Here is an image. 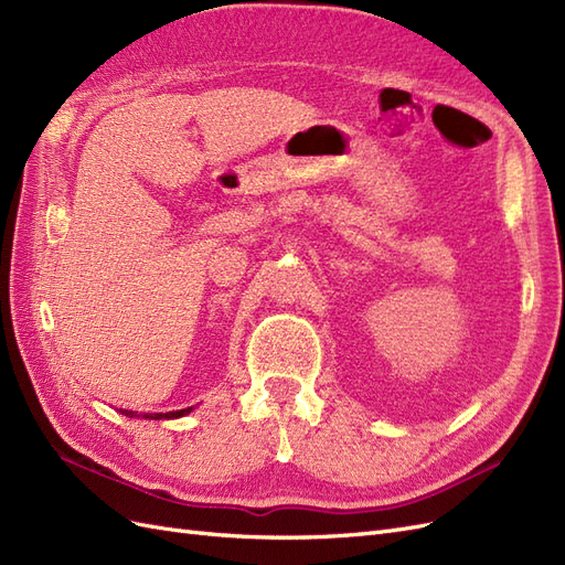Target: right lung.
Returning <instances> with one entry per match:
<instances>
[{
	"instance_id": "add662e5",
	"label": "right lung",
	"mask_w": 565,
	"mask_h": 565,
	"mask_svg": "<svg viewBox=\"0 0 565 565\" xmlns=\"http://www.w3.org/2000/svg\"><path fill=\"white\" fill-rule=\"evenodd\" d=\"M191 409L193 407H185V409H177V413H158V415H143L146 419H174V417H183V415H188V413H191ZM119 413H122V415H127V417H136L134 415V409H119Z\"/></svg>"
}]
</instances>
